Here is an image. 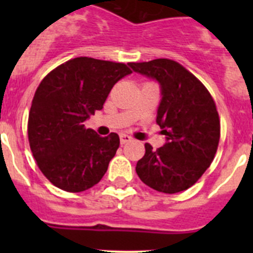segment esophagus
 I'll return each mask as SVG.
<instances>
[{
    "label": "esophagus",
    "mask_w": 253,
    "mask_h": 253,
    "mask_svg": "<svg viewBox=\"0 0 253 253\" xmlns=\"http://www.w3.org/2000/svg\"><path fill=\"white\" fill-rule=\"evenodd\" d=\"M130 140H131L130 135H128V134H124V133L120 134V143H122V144H125V143L130 142Z\"/></svg>",
    "instance_id": "obj_1"
}]
</instances>
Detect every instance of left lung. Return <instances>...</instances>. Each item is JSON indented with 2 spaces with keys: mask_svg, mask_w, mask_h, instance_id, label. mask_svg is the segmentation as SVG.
<instances>
[{
  "mask_svg": "<svg viewBox=\"0 0 253 253\" xmlns=\"http://www.w3.org/2000/svg\"><path fill=\"white\" fill-rule=\"evenodd\" d=\"M129 66L160 82L162 100L156 122L167 139L156 151L146 143L135 171L160 193L184 191L202 177L218 149L220 119L215 102L207 87L175 60L160 58Z\"/></svg>",
  "mask_w": 253,
  "mask_h": 253,
  "instance_id": "8db88e82",
  "label": "left lung"
}]
</instances>
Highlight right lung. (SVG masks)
I'll return each mask as SVG.
<instances>
[{
	"label": "right lung",
	"mask_w": 253,
	"mask_h": 253,
	"mask_svg": "<svg viewBox=\"0 0 253 253\" xmlns=\"http://www.w3.org/2000/svg\"><path fill=\"white\" fill-rule=\"evenodd\" d=\"M130 73L124 63L78 57L40 82L29 113L28 138L38 167L54 186L81 193L105 175L119 148V135L100 137L84 122L101 110L114 84Z\"/></svg>",
	"instance_id": "right-lung-1"
}]
</instances>
